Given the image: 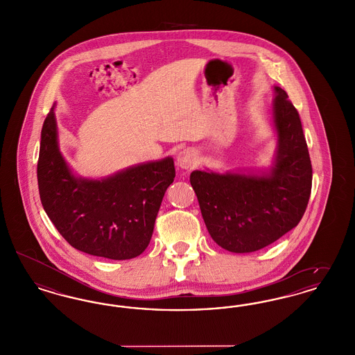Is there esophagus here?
Instances as JSON below:
<instances>
[{
    "label": "esophagus",
    "mask_w": 355,
    "mask_h": 355,
    "mask_svg": "<svg viewBox=\"0 0 355 355\" xmlns=\"http://www.w3.org/2000/svg\"><path fill=\"white\" fill-rule=\"evenodd\" d=\"M196 162H197V155L191 149H184V150L178 153L177 165L181 169H190L196 165Z\"/></svg>",
    "instance_id": "34e87169"
}]
</instances>
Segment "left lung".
<instances>
[{"mask_svg": "<svg viewBox=\"0 0 355 355\" xmlns=\"http://www.w3.org/2000/svg\"><path fill=\"white\" fill-rule=\"evenodd\" d=\"M278 132L275 165L268 177L193 171V186L209 234L225 250L252 253L277 241L302 220L313 168L300 114L275 86Z\"/></svg>", "mask_w": 355, "mask_h": 355, "instance_id": "1", "label": "left lung"}]
</instances>
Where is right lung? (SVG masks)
<instances>
[{
    "label": "right lung",
    "mask_w": 355,
    "mask_h": 355,
    "mask_svg": "<svg viewBox=\"0 0 355 355\" xmlns=\"http://www.w3.org/2000/svg\"><path fill=\"white\" fill-rule=\"evenodd\" d=\"M174 161L138 165L101 181L71 175L57 145L53 107L44 121L37 164L42 206L74 249L109 259H130L145 252Z\"/></svg>",
    "instance_id": "obj_1"
}]
</instances>
